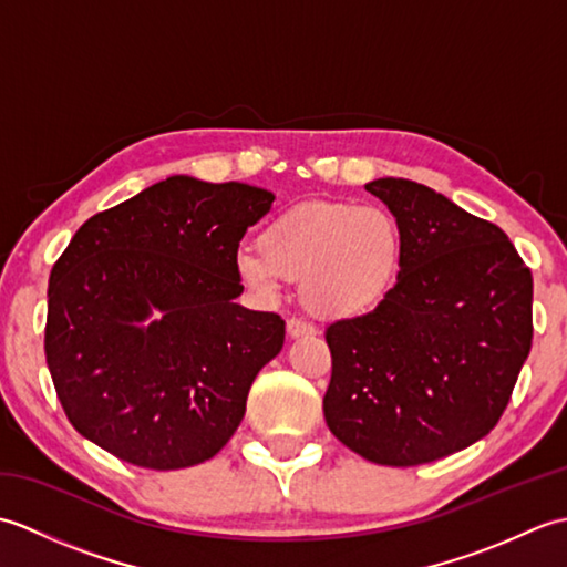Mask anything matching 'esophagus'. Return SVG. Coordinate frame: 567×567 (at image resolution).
I'll use <instances>...</instances> for the list:
<instances>
[{
    "mask_svg": "<svg viewBox=\"0 0 567 567\" xmlns=\"http://www.w3.org/2000/svg\"><path fill=\"white\" fill-rule=\"evenodd\" d=\"M315 333H317V329L311 327V323L302 321V319H290V321H287V336H290L292 341L295 339H305V336H315Z\"/></svg>",
    "mask_w": 567,
    "mask_h": 567,
    "instance_id": "obj_1",
    "label": "esophagus"
}]
</instances>
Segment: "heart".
<instances>
[{"label": "heart", "instance_id": "obj_1", "mask_svg": "<svg viewBox=\"0 0 567 567\" xmlns=\"http://www.w3.org/2000/svg\"><path fill=\"white\" fill-rule=\"evenodd\" d=\"M406 240L394 214L351 202H311L277 214L234 258L238 280L260 297L302 282L309 315L329 321L365 317L396 290Z\"/></svg>", "mask_w": 567, "mask_h": 567}]
</instances>
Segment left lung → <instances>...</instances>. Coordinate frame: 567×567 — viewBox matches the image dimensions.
<instances>
[{"label": "left lung", "instance_id": "left-lung-1", "mask_svg": "<svg viewBox=\"0 0 567 567\" xmlns=\"http://www.w3.org/2000/svg\"><path fill=\"white\" fill-rule=\"evenodd\" d=\"M400 221L396 290L327 329L323 416L378 465L439 461L495 429L532 351L534 280L499 226L402 177L365 185Z\"/></svg>", "mask_w": 567, "mask_h": 567}]
</instances>
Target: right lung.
Listing matches in <instances>:
<instances>
[{
  "mask_svg": "<svg viewBox=\"0 0 567 567\" xmlns=\"http://www.w3.org/2000/svg\"><path fill=\"white\" fill-rule=\"evenodd\" d=\"M275 195L173 175L84 221L48 282L45 363L70 424L122 461H209L285 321L236 305L246 228Z\"/></svg>",
  "mask_w": 567,
  "mask_h": 567,
  "instance_id": "obj_1",
  "label": "right lung"
}]
</instances>
